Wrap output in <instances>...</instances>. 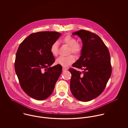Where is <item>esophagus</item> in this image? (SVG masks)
Listing matches in <instances>:
<instances>
[{
  "instance_id": "esophagus-1",
  "label": "esophagus",
  "mask_w": 128,
  "mask_h": 128,
  "mask_svg": "<svg viewBox=\"0 0 128 128\" xmlns=\"http://www.w3.org/2000/svg\"><path fill=\"white\" fill-rule=\"evenodd\" d=\"M68 69L66 68V67H63L62 68V71H66V70Z\"/></svg>"
}]
</instances>
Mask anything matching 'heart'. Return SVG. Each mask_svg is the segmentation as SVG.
Here are the masks:
<instances>
[{"label": "heart", "instance_id": "heart-1", "mask_svg": "<svg viewBox=\"0 0 128 128\" xmlns=\"http://www.w3.org/2000/svg\"><path fill=\"white\" fill-rule=\"evenodd\" d=\"M60 42L65 44L70 47L69 54L72 53L76 56L81 55L83 46L80 43L77 42V39L75 37L70 35H68L62 38ZM50 52L54 56H57L58 54V46L57 42H53L50 47ZM75 61V57L72 55H69L66 56H60L56 60V63L63 66H66Z\"/></svg>", "mask_w": 128, "mask_h": 128}]
</instances>
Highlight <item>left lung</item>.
Here are the masks:
<instances>
[{
  "instance_id": "8db88e82",
  "label": "left lung",
  "mask_w": 128,
  "mask_h": 128,
  "mask_svg": "<svg viewBox=\"0 0 128 128\" xmlns=\"http://www.w3.org/2000/svg\"><path fill=\"white\" fill-rule=\"evenodd\" d=\"M83 42L80 58L70 68V90L73 96L82 102H88L104 91L112 72L109 50L101 38L96 34L84 30L74 32Z\"/></svg>"
}]
</instances>
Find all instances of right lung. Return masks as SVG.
Here are the masks:
<instances>
[{
  "label": "right lung",
  "instance_id": "right-lung-1",
  "mask_svg": "<svg viewBox=\"0 0 128 128\" xmlns=\"http://www.w3.org/2000/svg\"><path fill=\"white\" fill-rule=\"evenodd\" d=\"M61 34L40 32L30 34L20 44L16 53L15 70L20 86L28 96L43 100L52 93L62 71L50 52L52 44Z\"/></svg>",
  "mask_w": 128,
  "mask_h": 128
}]
</instances>
